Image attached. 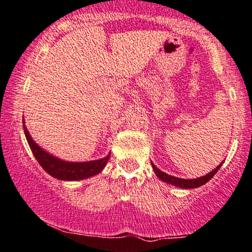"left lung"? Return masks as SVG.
Returning a JSON list of instances; mask_svg holds the SVG:
<instances>
[{
  "instance_id": "8db88e82",
  "label": "left lung",
  "mask_w": 252,
  "mask_h": 252,
  "mask_svg": "<svg viewBox=\"0 0 252 252\" xmlns=\"http://www.w3.org/2000/svg\"><path fill=\"white\" fill-rule=\"evenodd\" d=\"M223 162L224 161H222L221 164L215 168V170H212L211 172H209L207 175L201 176V177H198V178H193V180H184V178H178V177H175V176L167 175V173L162 172L161 170H159V168L153 164V162H152V166H153V170H154L155 175H157L158 177L162 181V182L172 184V186L178 187V188H182V189H193V188H198V187L203 186V184L209 182V181L211 180L215 175H216V172L220 170V167H221Z\"/></svg>"
}]
</instances>
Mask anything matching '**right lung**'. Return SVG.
I'll list each match as a JSON object with an SVG mask.
<instances>
[{
    "label": "right lung",
    "instance_id": "add662e5",
    "mask_svg": "<svg viewBox=\"0 0 252 252\" xmlns=\"http://www.w3.org/2000/svg\"><path fill=\"white\" fill-rule=\"evenodd\" d=\"M23 128H24L25 137L29 143V147L32 152L33 157L38 161V164L42 166L43 170L51 175L52 177L57 178L61 181H81L86 180V178L92 177V176L98 175L103 168L107 165L109 158H110V153L103 159L92 160V161H84V162H74V161H65L59 158L54 157V155L49 154L45 149L36 144L32 137L30 136L29 131H28L27 126H25V121H23Z\"/></svg>",
    "mask_w": 252,
    "mask_h": 252
}]
</instances>
